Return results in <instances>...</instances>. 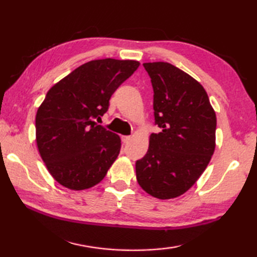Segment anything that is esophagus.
Masks as SVG:
<instances>
[{"label": "esophagus", "mask_w": 257, "mask_h": 257, "mask_svg": "<svg viewBox=\"0 0 257 257\" xmlns=\"http://www.w3.org/2000/svg\"><path fill=\"white\" fill-rule=\"evenodd\" d=\"M121 141H122L123 144H127V143L132 141V136H122L121 137Z\"/></svg>", "instance_id": "esophagus-1"}]
</instances>
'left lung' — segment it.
<instances>
[{"mask_svg":"<svg viewBox=\"0 0 257 257\" xmlns=\"http://www.w3.org/2000/svg\"><path fill=\"white\" fill-rule=\"evenodd\" d=\"M153 86L155 124L149 151L136 162L139 186L159 199L186 193L215 149V112L204 87L168 62L143 64Z\"/></svg>","mask_w":257,"mask_h":257,"instance_id":"obj_1","label":"left lung"}]
</instances>
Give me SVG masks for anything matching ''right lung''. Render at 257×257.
I'll list each match as a JSON object with an SVG mask.
<instances>
[{"label":"right lung","mask_w":257,"mask_h":257,"mask_svg":"<svg viewBox=\"0 0 257 257\" xmlns=\"http://www.w3.org/2000/svg\"><path fill=\"white\" fill-rule=\"evenodd\" d=\"M138 67L134 60L89 61L47 92L37 110L36 142L47 170L60 185L84 190L105 177L120 153L121 141L96 120Z\"/></svg>","instance_id":"obj_1"}]
</instances>
